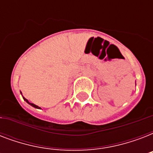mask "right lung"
Returning <instances> with one entry per match:
<instances>
[{"mask_svg":"<svg viewBox=\"0 0 153 153\" xmlns=\"http://www.w3.org/2000/svg\"><path fill=\"white\" fill-rule=\"evenodd\" d=\"M20 94H22V93H21V92H20ZM22 97H23V95H22ZM23 98H24V100H25V102H27V104H29L30 105H32V107H34V108H36V109H41L40 107H39V106H38V105H35V104H33V103H31V102H28V100H27V99H26V98H25V97H23Z\"/></svg>","mask_w":153,"mask_h":153,"instance_id":"right-lung-1","label":"right lung"}]
</instances>
